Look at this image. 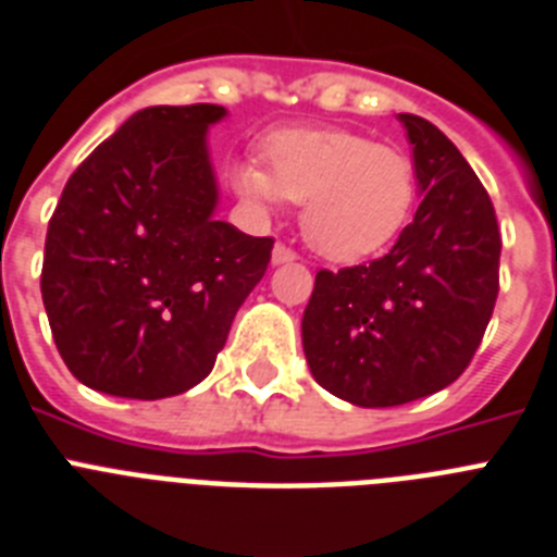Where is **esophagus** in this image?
Returning <instances> with one entry per match:
<instances>
[{
  "mask_svg": "<svg viewBox=\"0 0 557 557\" xmlns=\"http://www.w3.org/2000/svg\"><path fill=\"white\" fill-rule=\"evenodd\" d=\"M292 260H297V251L288 249V246H283V243H277V246H274V251H271V263L283 265V263H292Z\"/></svg>",
  "mask_w": 557,
  "mask_h": 557,
  "instance_id": "1",
  "label": "esophagus"
}]
</instances>
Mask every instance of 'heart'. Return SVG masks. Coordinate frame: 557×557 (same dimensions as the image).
I'll use <instances>...</instances> for the list:
<instances>
[{
    "instance_id": "heart-1",
    "label": "heart",
    "mask_w": 557,
    "mask_h": 557,
    "mask_svg": "<svg viewBox=\"0 0 557 557\" xmlns=\"http://www.w3.org/2000/svg\"><path fill=\"white\" fill-rule=\"evenodd\" d=\"M263 163H237L235 189L269 212L302 203L306 240L334 263L376 255L408 223L416 172L396 147L336 127H283L263 138Z\"/></svg>"
}]
</instances>
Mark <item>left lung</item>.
I'll list each match as a JSON object with an SVG mask.
<instances>
[{"label":"left lung","instance_id":"left-lung-1","mask_svg":"<svg viewBox=\"0 0 557 557\" xmlns=\"http://www.w3.org/2000/svg\"><path fill=\"white\" fill-rule=\"evenodd\" d=\"M422 203L394 249L317 271L302 314L308 368L329 394L394 408L436 394L470 366L498 297L502 232L493 200L459 149L401 112Z\"/></svg>","mask_w":557,"mask_h":557}]
</instances>
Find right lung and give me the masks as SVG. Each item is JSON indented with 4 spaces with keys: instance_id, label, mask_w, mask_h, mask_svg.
<instances>
[{
    "instance_id": "1",
    "label": "right lung",
    "mask_w": 557,
    "mask_h": 557,
    "mask_svg": "<svg viewBox=\"0 0 557 557\" xmlns=\"http://www.w3.org/2000/svg\"><path fill=\"white\" fill-rule=\"evenodd\" d=\"M218 104L147 107L70 175L45 240L41 300L82 385L163 399L209 376L271 237L218 221Z\"/></svg>"
}]
</instances>
